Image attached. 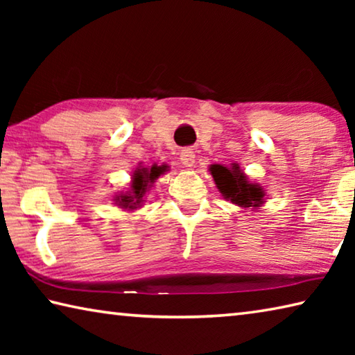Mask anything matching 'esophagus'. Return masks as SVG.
Wrapping results in <instances>:
<instances>
[{
  "mask_svg": "<svg viewBox=\"0 0 355 355\" xmlns=\"http://www.w3.org/2000/svg\"><path fill=\"white\" fill-rule=\"evenodd\" d=\"M180 161H182V164H184L186 167H192L196 164V153L192 152L191 148H184L182 150V153H180Z\"/></svg>",
  "mask_w": 355,
  "mask_h": 355,
  "instance_id": "obj_1",
  "label": "esophagus"
}]
</instances>
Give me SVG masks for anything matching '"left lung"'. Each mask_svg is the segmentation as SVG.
<instances>
[{
  "label": "left lung",
  "instance_id": "left-lung-1",
  "mask_svg": "<svg viewBox=\"0 0 355 355\" xmlns=\"http://www.w3.org/2000/svg\"><path fill=\"white\" fill-rule=\"evenodd\" d=\"M216 183L224 199L230 200L241 208H258L264 203L266 192L258 183H250L245 173L239 169V164L233 163L230 167L222 164L209 166Z\"/></svg>",
  "mask_w": 355,
  "mask_h": 355
}]
</instances>
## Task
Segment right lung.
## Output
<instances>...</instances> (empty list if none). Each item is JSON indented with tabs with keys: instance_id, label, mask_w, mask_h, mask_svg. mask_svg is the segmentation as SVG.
<instances>
[{
	"instance_id": "obj_1",
	"label": "right lung",
	"mask_w": 355,
	"mask_h": 355,
	"mask_svg": "<svg viewBox=\"0 0 355 355\" xmlns=\"http://www.w3.org/2000/svg\"><path fill=\"white\" fill-rule=\"evenodd\" d=\"M164 172H167V166L153 164L152 167H139L131 175V184L127 192H120L116 196V205L133 211L136 208H141L144 203V196L150 189L156 180H158Z\"/></svg>"
}]
</instances>
